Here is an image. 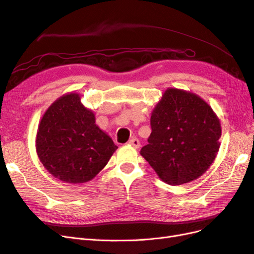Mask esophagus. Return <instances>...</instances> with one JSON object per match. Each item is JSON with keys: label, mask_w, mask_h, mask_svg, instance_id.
I'll list each match as a JSON object with an SVG mask.
<instances>
[{"label": "esophagus", "mask_w": 254, "mask_h": 254, "mask_svg": "<svg viewBox=\"0 0 254 254\" xmlns=\"http://www.w3.org/2000/svg\"><path fill=\"white\" fill-rule=\"evenodd\" d=\"M128 144H129V145H131V146H133L134 148H139L140 146H141V143H140L139 139H136V137H132L131 140H129Z\"/></svg>", "instance_id": "esophagus-1"}]
</instances>
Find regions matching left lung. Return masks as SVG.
<instances>
[{
	"label": "left lung",
	"instance_id": "8db88e82",
	"mask_svg": "<svg viewBox=\"0 0 254 254\" xmlns=\"http://www.w3.org/2000/svg\"><path fill=\"white\" fill-rule=\"evenodd\" d=\"M151 133L141 156L159 178L171 186L194 181L216 158L221 136L219 119L204 99L168 88L150 118Z\"/></svg>",
	"mask_w": 254,
	"mask_h": 254
}]
</instances>
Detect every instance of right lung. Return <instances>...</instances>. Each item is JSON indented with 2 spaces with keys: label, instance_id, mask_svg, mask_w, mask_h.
<instances>
[{
  "label": "right lung",
  "instance_id": "1",
  "mask_svg": "<svg viewBox=\"0 0 254 254\" xmlns=\"http://www.w3.org/2000/svg\"><path fill=\"white\" fill-rule=\"evenodd\" d=\"M80 99L75 92L57 98L44 112L36 135V151L45 170L72 184L93 179L118 149Z\"/></svg>",
  "mask_w": 254,
  "mask_h": 254
}]
</instances>
